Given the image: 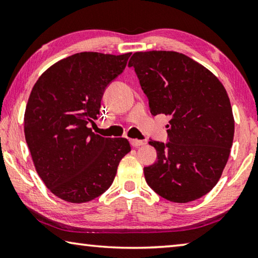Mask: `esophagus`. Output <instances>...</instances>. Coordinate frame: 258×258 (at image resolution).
Segmentation results:
<instances>
[{"instance_id": "1", "label": "esophagus", "mask_w": 258, "mask_h": 258, "mask_svg": "<svg viewBox=\"0 0 258 258\" xmlns=\"http://www.w3.org/2000/svg\"><path fill=\"white\" fill-rule=\"evenodd\" d=\"M130 141H131V145H132L135 148L141 147V146H143L146 143L145 141H142V140H138V139H131Z\"/></svg>"}]
</instances>
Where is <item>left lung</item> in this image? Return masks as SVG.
<instances>
[{
	"mask_svg": "<svg viewBox=\"0 0 258 258\" xmlns=\"http://www.w3.org/2000/svg\"><path fill=\"white\" fill-rule=\"evenodd\" d=\"M134 67L152 115L171 117L168 142L150 140L157 161L145 167L152 190L173 203L208 194L229 159L234 119L228 93L213 73L174 51L135 52Z\"/></svg>",
	"mask_w": 258,
	"mask_h": 258,
	"instance_id": "1",
	"label": "left lung"
}]
</instances>
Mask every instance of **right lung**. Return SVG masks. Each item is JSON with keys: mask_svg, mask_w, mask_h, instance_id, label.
I'll use <instances>...</instances> for the list:
<instances>
[{"mask_svg": "<svg viewBox=\"0 0 258 258\" xmlns=\"http://www.w3.org/2000/svg\"><path fill=\"white\" fill-rule=\"evenodd\" d=\"M131 53L81 52L42 74L26 106L24 131L35 168L64 202H91L109 189L127 139L94 134L106 87L124 72Z\"/></svg>", "mask_w": 258, "mask_h": 258, "instance_id": "add662e5", "label": "right lung"}]
</instances>
